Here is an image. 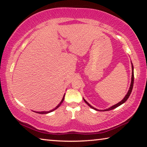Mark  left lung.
<instances>
[{"mask_svg": "<svg viewBox=\"0 0 147 147\" xmlns=\"http://www.w3.org/2000/svg\"><path fill=\"white\" fill-rule=\"evenodd\" d=\"M131 70H132V72H131V80L130 86V88H129V89H128V93H126V94L125 95V96H124V98L123 99V100H122L121 101L119 102V103L115 104V105H113V106H111L110 108H108V109H103V110H99V109H96V108H94L93 106H92L91 105V104H89L88 102H87V101L85 100V99H84V98H83L84 100L85 101V102H86L87 104H88V105L89 107H90V108H91L92 109H95V110H96V111H102L111 110V109H115V108H117L118 106H121V104H123V103L125 102L128 100V98H129V96H130V94H131V91H132L133 86H134V66H133V64H132V63H131Z\"/></svg>", "mask_w": 147, "mask_h": 147, "instance_id": "left-lung-1", "label": "left lung"}]
</instances>
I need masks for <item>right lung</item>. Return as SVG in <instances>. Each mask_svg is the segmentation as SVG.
Wrapping results in <instances>:
<instances>
[{
  "label": "right lung",
  "mask_w": 147,
  "mask_h": 147,
  "mask_svg": "<svg viewBox=\"0 0 147 147\" xmlns=\"http://www.w3.org/2000/svg\"><path fill=\"white\" fill-rule=\"evenodd\" d=\"M65 93L64 94H63V98H62V99H61V102H59V104H58V106H57L56 108H54V109H52V110H50V111H34V112H36V113H39V114H46V113H51V112H52V111H54L55 110V109H56L57 108H59V106L61 105V104H62V102H63V100H64V98H65Z\"/></svg>",
  "instance_id": "right-lung-1"
}]
</instances>
